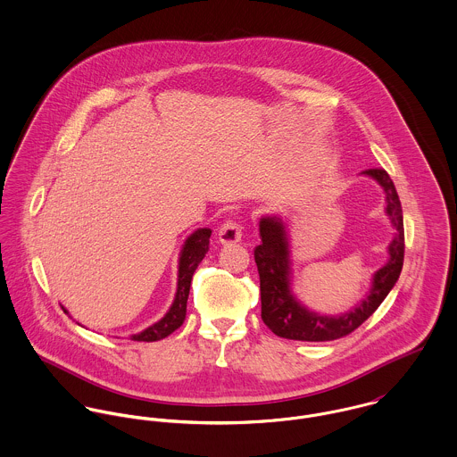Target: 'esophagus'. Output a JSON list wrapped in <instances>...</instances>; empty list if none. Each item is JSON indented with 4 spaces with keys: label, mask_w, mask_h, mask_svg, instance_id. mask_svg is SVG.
I'll return each mask as SVG.
<instances>
[{
    "label": "esophagus",
    "mask_w": 457,
    "mask_h": 457,
    "mask_svg": "<svg viewBox=\"0 0 457 457\" xmlns=\"http://www.w3.org/2000/svg\"><path fill=\"white\" fill-rule=\"evenodd\" d=\"M243 237V227L237 221H227L220 227L218 239L221 245H236Z\"/></svg>",
    "instance_id": "34e87169"
}]
</instances>
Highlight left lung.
Here are the masks:
<instances>
[{"instance_id":"left-lung-1","label":"left lung","mask_w":457,"mask_h":457,"mask_svg":"<svg viewBox=\"0 0 457 457\" xmlns=\"http://www.w3.org/2000/svg\"><path fill=\"white\" fill-rule=\"evenodd\" d=\"M364 176L373 178L386 192V212L395 234L389 245V261L371 279L368 295L350 312L336 317L308 310L292 292L290 237L279 216H262V243L255 248V262L261 276L262 320L276 336L297 341H332L364 324L389 295L404 259L403 209L389 174L384 169H368Z\"/></svg>"}]
</instances>
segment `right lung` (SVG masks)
<instances>
[{
  "label": "right lung",
  "instance_id": "add662e5",
  "mask_svg": "<svg viewBox=\"0 0 457 457\" xmlns=\"http://www.w3.org/2000/svg\"><path fill=\"white\" fill-rule=\"evenodd\" d=\"M209 237L211 228H198L183 245V250L179 253V267H178V288L176 297L169 312L163 319L154 322L153 326L144 328L142 332L131 334L133 341H158L172 334L176 328L183 326L187 319V303L190 294L192 278L195 272L196 265L205 257L209 250Z\"/></svg>",
  "mask_w": 457,
  "mask_h": 457
}]
</instances>
